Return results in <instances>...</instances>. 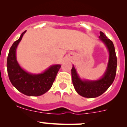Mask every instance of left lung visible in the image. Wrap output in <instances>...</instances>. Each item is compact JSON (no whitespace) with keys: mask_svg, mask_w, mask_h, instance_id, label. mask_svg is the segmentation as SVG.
I'll return each mask as SVG.
<instances>
[{"mask_svg":"<svg viewBox=\"0 0 127 127\" xmlns=\"http://www.w3.org/2000/svg\"><path fill=\"white\" fill-rule=\"evenodd\" d=\"M99 39L104 43L109 53L107 69L103 76L97 80H83L79 77L74 66L71 69L74 88L78 94L85 98H96L101 95L113 83L116 77L117 63L113 43L101 31H100Z\"/></svg>","mask_w":127,"mask_h":127,"instance_id":"1","label":"left lung"}]
</instances>
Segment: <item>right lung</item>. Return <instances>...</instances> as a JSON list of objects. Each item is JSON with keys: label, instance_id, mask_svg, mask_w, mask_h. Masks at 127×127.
<instances>
[{"label": "right lung", "instance_id": "right-lung-1", "mask_svg": "<svg viewBox=\"0 0 127 127\" xmlns=\"http://www.w3.org/2000/svg\"><path fill=\"white\" fill-rule=\"evenodd\" d=\"M26 31L13 43L7 57V67L9 79L19 92L27 96H37L48 92L53 85L60 64L51 66L43 72L32 74L25 71L19 65L16 57V50Z\"/></svg>", "mask_w": 127, "mask_h": 127}]
</instances>
